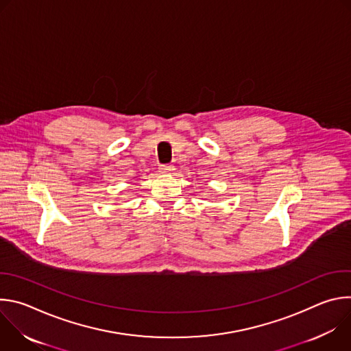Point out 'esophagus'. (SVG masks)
Masks as SVG:
<instances>
[{
  "mask_svg": "<svg viewBox=\"0 0 351 351\" xmlns=\"http://www.w3.org/2000/svg\"><path fill=\"white\" fill-rule=\"evenodd\" d=\"M175 171L173 165H160V172L161 173H171Z\"/></svg>",
  "mask_w": 351,
  "mask_h": 351,
  "instance_id": "obj_1",
  "label": "esophagus"
}]
</instances>
